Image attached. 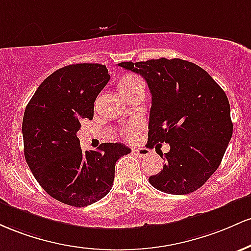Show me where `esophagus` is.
<instances>
[{"mask_svg":"<svg viewBox=\"0 0 251 251\" xmlns=\"http://www.w3.org/2000/svg\"><path fill=\"white\" fill-rule=\"evenodd\" d=\"M134 153L141 157L149 155V149L147 148H134Z\"/></svg>","mask_w":251,"mask_h":251,"instance_id":"esophagus-1","label":"esophagus"}]
</instances>
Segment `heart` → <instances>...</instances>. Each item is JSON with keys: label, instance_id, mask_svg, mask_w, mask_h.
<instances>
[{"label": "heart", "instance_id": "1", "mask_svg": "<svg viewBox=\"0 0 251 251\" xmlns=\"http://www.w3.org/2000/svg\"><path fill=\"white\" fill-rule=\"evenodd\" d=\"M139 83V79L133 75H125L120 80L117 81V90L121 95L130 90L133 86ZM126 135L130 139H134L136 136V128L135 126H129L126 129Z\"/></svg>", "mask_w": 251, "mask_h": 251}]
</instances>
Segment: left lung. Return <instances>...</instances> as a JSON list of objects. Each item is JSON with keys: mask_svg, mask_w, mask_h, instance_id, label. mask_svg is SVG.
I'll use <instances>...</instances> for the list:
<instances>
[{"mask_svg": "<svg viewBox=\"0 0 251 251\" xmlns=\"http://www.w3.org/2000/svg\"><path fill=\"white\" fill-rule=\"evenodd\" d=\"M118 66L139 73L151 94L148 148L170 143L160 154L162 171L151 186L170 194L201 187L221 165L232 136L230 104L223 89L198 65L182 59H151Z\"/></svg>", "mask_w": 251, "mask_h": 251, "instance_id": "obj_1", "label": "left lung"}]
</instances>
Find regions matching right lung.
<instances>
[{"mask_svg":"<svg viewBox=\"0 0 251 251\" xmlns=\"http://www.w3.org/2000/svg\"><path fill=\"white\" fill-rule=\"evenodd\" d=\"M109 79L105 65L64 66L42 81L25 110L28 166L50 197L71 206H88L110 192L115 163L131 151L121 143L83 151L77 137L80 121L94 118L95 100Z\"/></svg>","mask_w":251,"mask_h":251,"instance_id":"obj_1","label":"right lung"}]
</instances>
